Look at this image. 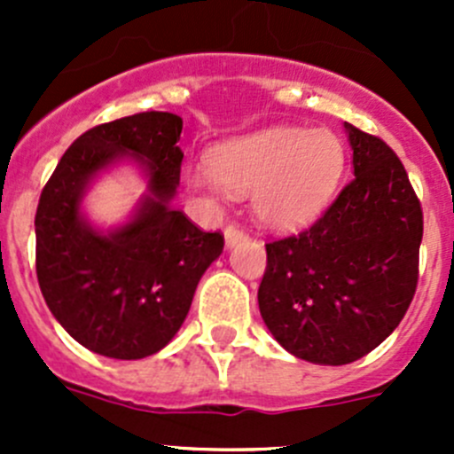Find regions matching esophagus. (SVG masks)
I'll list each match as a JSON object with an SVG mask.
<instances>
[{"label":"esophagus","instance_id":"obj_1","mask_svg":"<svg viewBox=\"0 0 454 454\" xmlns=\"http://www.w3.org/2000/svg\"><path fill=\"white\" fill-rule=\"evenodd\" d=\"M223 239H226V248H232V246H237L239 241L246 239V232L241 231L239 226H232V223H228L226 231H223Z\"/></svg>","mask_w":454,"mask_h":454}]
</instances>
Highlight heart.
Instances as JSON below:
<instances>
[{
    "mask_svg": "<svg viewBox=\"0 0 454 454\" xmlns=\"http://www.w3.org/2000/svg\"><path fill=\"white\" fill-rule=\"evenodd\" d=\"M208 167H189L186 186L208 208L248 193L261 226L301 231L323 215L347 168V149L332 129L268 127L210 146Z\"/></svg>",
    "mask_w": 454,
    "mask_h": 454,
    "instance_id": "1",
    "label": "heart"
}]
</instances>
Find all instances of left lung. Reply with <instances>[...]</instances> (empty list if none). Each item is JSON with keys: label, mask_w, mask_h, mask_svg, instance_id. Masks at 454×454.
Wrapping results in <instances>:
<instances>
[{"label": "left lung", "mask_w": 454, "mask_h": 454, "mask_svg": "<svg viewBox=\"0 0 454 454\" xmlns=\"http://www.w3.org/2000/svg\"><path fill=\"white\" fill-rule=\"evenodd\" d=\"M354 180L305 232L265 244V327L292 356L349 364L400 325L418 287L422 206L391 146L345 122Z\"/></svg>", "instance_id": "left-lung-1"}]
</instances>
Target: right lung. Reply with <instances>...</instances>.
<instances>
[{"label":"right lung","instance_id":"right-lung-1","mask_svg":"<svg viewBox=\"0 0 454 454\" xmlns=\"http://www.w3.org/2000/svg\"><path fill=\"white\" fill-rule=\"evenodd\" d=\"M182 118L142 112L72 142L41 193L36 278L54 318L76 342L116 360H140L171 342L223 237L173 208L184 153ZM134 163L147 189L127 223L100 229L82 210L103 172Z\"/></svg>","mask_w":454,"mask_h":454}]
</instances>
